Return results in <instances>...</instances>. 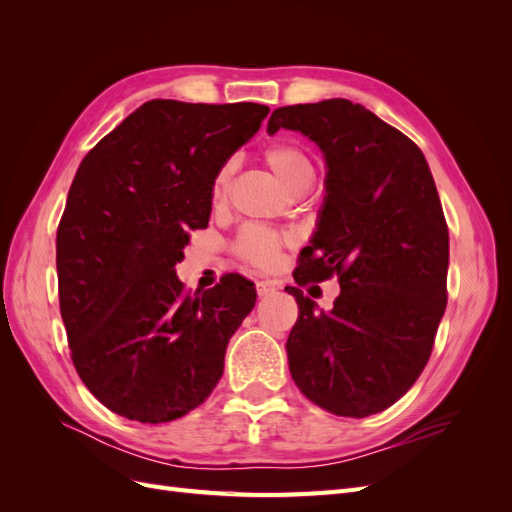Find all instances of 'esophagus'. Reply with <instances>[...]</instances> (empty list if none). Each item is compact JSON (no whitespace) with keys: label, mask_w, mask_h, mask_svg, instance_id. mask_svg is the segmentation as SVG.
<instances>
[{"label":"esophagus","mask_w":512,"mask_h":512,"mask_svg":"<svg viewBox=\"0 0 512 512\" xmlns=\"http://www.w3.org/2000/svg\"><path fill=\"white\" fill-rule=\"evenodd\" d=\"M275 290H277V286H275V282H271V280H260V282H256L258 297H269V294H273Z\"/></svg>","instance_id":"obj_1"}]
</instances>
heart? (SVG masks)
Masks as SVG:
<instances>
[{
  "label": "heart",
  "instance_id": "obj_1",
  "mask_svg": "<svg viewBox=\"0 0 512 512\" xmlns=\"http://www.w3.org/2000/svg\"><path fill=\"white\" fill-rule=\"evenodd\" d=\"M265 162L273 170L275 177L280 179L288 190H299L303 185L312 183L314 179V166L309 162L305 153L288 143H275L265 151ZM230 179H232V162L222 164L211 179L209 185V200L213 207H222L226 203V196L230 190ZM288 239L280 232H275L265 226H245L237 239L232 250L235 254L245 260L247 265L256 269H271Z\"/></svg>",
  "mask_w": 512,
  "mask_h": 512
}]
</instances>
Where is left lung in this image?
Here are the masks:
<instances>
[{
	"mask_svg": "<svg viewBox=\"0 0 512 512\" xmlns=\"http://www.w3.org/2000/svg\"><path fill=\"white\" fill-rule=\"evenodd\" d=\"M305 134L324 153V205L294 282L337 275L331 312L297 286L288 335L299 391L337 416L393 406L421 376L446 307L448 226L423 151L344 98L275 108L267 132Z\"/></svg>",
	"mask_w": 512,
	"mask_h": 512,
	"instance_id": "1",
	"label": "left lung"
}]
</instances>
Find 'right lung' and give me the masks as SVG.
<instances>
[{
    "label": "right lung",
    "instance_id": "1",
    "mask_svg": "<svg viewBox=\"0 0 512 512\" xmlns=\"http://www.w3.org/2000/svg\"><path fill=\"white\" fill-rule=\"evenodd\" d=\"M269 106L149 100L83 158L57 228L72 363L100 404L168 423L211 395L228 339L256 303L239 273L185 292L175 265L207 228L209 185Z\"/></svg>",
    "mask_w": 512,
    "mask_h": 512
}]
</instances>
